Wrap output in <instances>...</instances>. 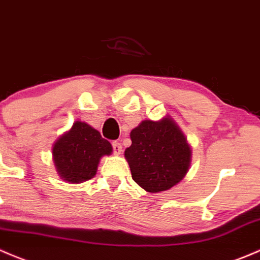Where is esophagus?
I'll list each match as a JSON object with an SVG mask.
<instances>
[{
    "instance_id": "1",
    "label": "esophagus",
    "mask_w": 260,
    "mask_h": 260,
    "mask_svg": "<svg viewBox=\"0 0 260 260\" xmlns=\"http://www.w3.org/2000/svg\"><path fill=\"white\" fill-rule=\"evenodd\" d=\"M112 151H114L115 155H120L122 152V146L121 144L117 143V141H114L112 143Z\"/></svg>"
}]
</instances>
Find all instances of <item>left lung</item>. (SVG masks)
<instances>
[{"label": "left lung", "mask_w": 260, "mask_h": 260, "mask_svg": "<svg viewBox=\"0 0 260 260\" xmlns=\"http://www.w3.org/2000/svg\"><path fill=\"white\" fill-rule=\"evenodd\" d=\"M130 139L125 157L134 181L146 191H165L188 173L191 150L169 117L160 121L144 120L131 131Z\"/></svg>", "instance_id": "1"}]
</instances>
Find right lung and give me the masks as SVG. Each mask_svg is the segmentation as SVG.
<instances>
[{
    "instance_id": "right-lung-1",
    "label": "right lung",
    "mask_w": 260,
    "mask_h": 260,
    "mask_svg": "<svg viewBox=\"0 0 260 260\" xmlns=\"http://www.w3.org/2000/svg\"><path fill=\"white\" fill-rule=\"evenodd\" d=\"M111 144L86 122L76 121L71 130L61 136L52 148L56 169L70 183H81L93 178L100 157L110 155Z\"/></svg>"
}]
</instances>
